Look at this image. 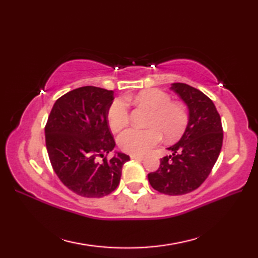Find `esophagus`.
<instances>
[{
	"instance_id": "1",
	"label": "esophagus",
	"mask_w": 258,
	"mask_h": 258,
	"mask_svg": "<svg viewBox=\"0 0 258 258\" xmlns=\"http://www.w3.org/2000/svg\"><path fill=\"white\" fill-rule=\"evenodd\" d=\"M131 158H132V160H140V161H142V160H144V156H141V155H131Z\"/></svg>"
}]
</instances>
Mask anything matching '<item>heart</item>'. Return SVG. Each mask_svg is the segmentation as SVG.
I'll return each instance as SVG.
<instances>
[{
  "instance_id": "1",
  "label": "heart",
  "mask_w": 258,
  "mask_h": 258,
  "mask_svg": "<svg viewBox=\"0 0 258 258\" xmlns=\"http://www.w3.org/2000/svg\"><path fill=\"white\" fill-rule=\"evenodd\" d=\"M134 102L149 107L152 114L149 119L151 127L141 130L131 127L117 138L120 150L132 155L149 153L162 140V134L168 141L182 136L188 124V113L183 104L172 102V97L161 90H147L136 95ZM130 105L125 98H116L108 109V124L118 131L128 123Z\"/></svg>"
}]
</instances>
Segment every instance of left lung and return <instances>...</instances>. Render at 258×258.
<instances>
[{
	"instance_id": "left-lung-1",
	"label": "left lung",
	"mask_w": 258,
	"mask_h": 258,
	"mask_svg": "<svg viewBox=\"0 0 258 258\" xmlns=\"http://www.w3.org/2000/svg\"><path fill=\"white\" fill-rule=\"evenodd\" d=\"M188 108V124L172 155L163 157L156 172L147 175L154 189L166 195H184L199 188L210 175L223 144L221 116L204 93L184 83L171 86Z\"/></svg>"
}]
</instances>
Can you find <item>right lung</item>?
Listing matches in <instances>:
<instances>
[{
	"mask_svg": "<svg viewBox=\"0 0 258 258\" xmlns=\"http://www.w3.org/2000/svg\"><path fill=\"white\" fill-rule=\"evenodd\" d=\"M113 100V91L79 87L59 97L47 118L45 143L52 167L61 182L80 196L111 194L130 160L120 152L106 158L115 147L107 120Z\"/></svg>",
	"mask_w": 258,
	"mask_h": 258,
	"instance_id": "1",
	"label": "right lung"
}]
</instances>
